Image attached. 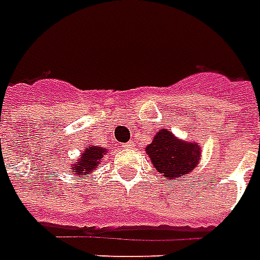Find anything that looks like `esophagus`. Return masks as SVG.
Here are the masks:
<instances>
[{"mask_svg": "<svg viewBox=\"0 0 260 260\" xmlns=\"http://www.w3.org/2000/svg\"><path fill=\"white\" fill-rule=\"evenodd\" d=\"M134 146H136L134 141H128L127 144H124V148H127V149H133Z\"/></svg>", "mask_w": 260, "mask_h": 260, "instance_id": "34e87169", "label": "esophagus"}]
</instances>
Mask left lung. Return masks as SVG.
Here are the masks:
<instances>
[{"label":"left lung","mask_w":260,"mask_h":260,"mask_svg":"<svg viewBox=\"0 0 260 260\" xmlns=\"http://www.w3.org/2000/svg\"><path fill=\"white\" fill-rule=\"evenodd\" d=\"M152 165L166 179H174L190 174L200 165L202 146L196 141H186L175 134L160 128L145 148Z\"/></svg>","instance_id":"1"}]
</instances>
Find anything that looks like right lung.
Listing matches in <instances>:
<instances>
[{"instance_id": "add662e5", "label": "right lung", "mask_w": 260, "mask_h": 260, "mask_svg": "<svg viewBox=\"0 0 260 260\" xmlns=\"http://www.w3.org/2000/svg\"><path fill=\"white\" fill-rule=\"evenodd\" d=\"M107 153H108V151L103 146H86L85 149L81 152V155L70 163V170L74 175H77L79 178H85L89 174H91L93 170L100 167Z\"/></svg>"}]
</instances>
